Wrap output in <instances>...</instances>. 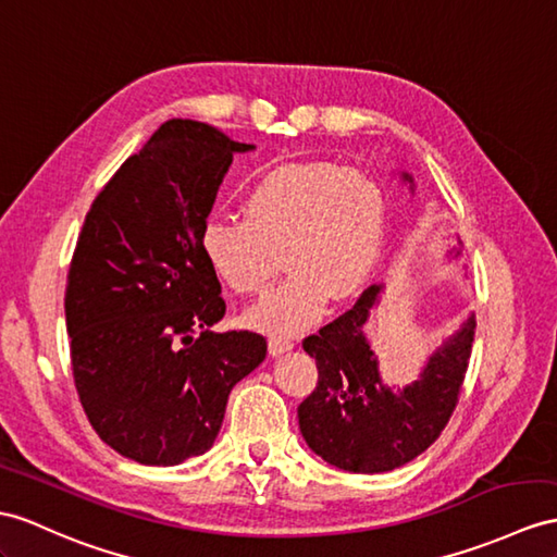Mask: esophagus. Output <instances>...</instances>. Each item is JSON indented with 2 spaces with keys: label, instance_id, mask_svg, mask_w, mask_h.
Instances as JSON below:
<instances>
[{
  "label": "esophagus",
  "instance_id": "obj_1",
  "mask_svg": "<svg viewBox=\"0 0 557 557\" xmlns=\"http://www.w3.org/2000/svg\"><path fill=\"white\" fill-rule=\"evenodd\" d=\"M290 349H293V343L286 341V337H271V341H269L271 357H281V355H286V351H290Z\"/></svg>",
  "mask_w": 557,
  "mask_h": 557
}]
</instances>
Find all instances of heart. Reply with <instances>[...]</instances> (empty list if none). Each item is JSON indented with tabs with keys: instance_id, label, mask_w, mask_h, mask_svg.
Returning a JSON list of instances; mask_svg holds the SVG:
<instances>
[{
	"instance_id": "obj_1",
	"label": "heart",
	"mask_w": 557,
	"mask_h": 557,
	"mask_svg": "<svg viewBox=\"0 0 557 557\" xmlns=\"http://www.w3.org/2000/svg\"><path fill=\"white\" fill-rule=\"evenodd\" d=\"M240 220H214L202 255L228 290L262 295L283 267L290 276L257 305L248 323L295 335L314 323L325 300L355 295L381 257L387 224L383 188L369 174L331 162L269 170L240 202Z\"/></svg>"
}]
</instances>
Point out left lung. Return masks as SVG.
I'll return each mask as SVG.
<instances>
[{
  "mask_svg": "<svg viewBox=\"0 0 557 557\" xmlns=\"http://www.w3.org/2000/svg\"><path fill=\"white\" fill-rule=\"evenodd\" d=\"M399 180L416 194L409 172H399ZM446 257L458 260L460 240ZM383 293V283L363 290L355 307L302 343L307 355L317 359L319 383L297 406L300 432L311 451L345 472L375 474L401 468L440 437L456 409L474 341L470 311L430 351L413 383L389 387L366 333Z\"/></svg>",
  "mask_w": 557,
  "mask_h": 557,
  "instance_id": "obj_1",
  "label": "left lung"
}]
</instances>
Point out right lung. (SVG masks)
Here are the masks:
<instances>
[{
  "label": "right lung",
  "instance_id": "1",
  "mask_svg": "<svg viewBox=\"0 0 557 557\" xmlns=\"http://www.w3.org/2000/svg\"><path fill=\"white\" fill-rule=\"evenodd\" d=\"M252 144L170 120L94 200L67 271L65 321L91 428L141 466H176L220 435L228 395L267 357L250 331L214 333L226 305L202 255L216 191Z\"/></svg>",
  "mask_w": 557,
  "mask_h": 557
}]
</instances>
